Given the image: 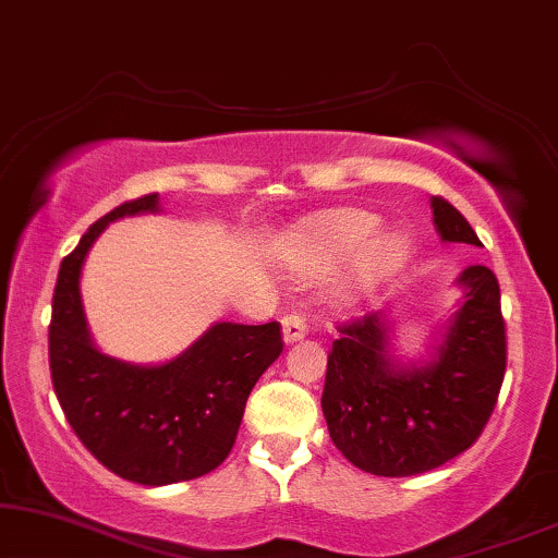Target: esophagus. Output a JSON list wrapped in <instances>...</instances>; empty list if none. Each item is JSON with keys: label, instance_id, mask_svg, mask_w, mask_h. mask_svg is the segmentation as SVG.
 <instances>
[{"label": "esophagus", "instance_id": "1", "mask_svg": "<svg viewBox=\"0 0 558 558\" xmlns=\"http://www.w3.org/2000/svg\"><path fill=\"white\" fill-rule=\"evenodd\" d=\"M281 332H284V342L302 340L304 335H307V319H304V315H296V312H292V315H287L284 319H281Z\"/></svg>", "mask_w": 558, "mask_h": 558}]
</instances>
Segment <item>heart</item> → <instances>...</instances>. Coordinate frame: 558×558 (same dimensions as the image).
<instances>
[{
	"label": "heart",
	"mask_w": 558,
	"mask_h": 558,
	"mask_svg": "<svg viewBox=\"0 0 558 558\" xmlns=\"http://www.w3.org/2000/svg\"><path fill=\"white\" fill-rule=\"evenodd\" d=\"M378 218L373 213L340 208L312 218L296 251V269L317 274L330 271L357 252L353 269L348 274L345 294L355 296L371 292L378 281L399 269L407 258V239L399 233H378Z\"/></svg>",
	"instance_id": "b5f03b06"
}]
</instances>
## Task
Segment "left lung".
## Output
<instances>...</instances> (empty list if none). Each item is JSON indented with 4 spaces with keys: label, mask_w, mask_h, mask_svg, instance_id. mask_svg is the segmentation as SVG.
Segmentation results:
<instances>
[{
    "label": "left lung",
    "mask_w": 558,
    "mask_h": 558,
    "mask_svg": "<svg viewBox=\"0 0 558 558\" xmlns=\"http://www.w3.org/2000/svg\"><path fill=\"white\" fill-rule=\"evenodd\" d=\"M441 241L483 246L468 218L432 197ZM464 300L432 361L391 355V323L380 312L340 325L327 355L323 414L335 447L355 468L380 477L422 475L475 445L506 376L500 284L487 266L457 279Z\"/></svg>",
    "instance_id": "obj_1"
}]
</instances>
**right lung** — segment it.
I'll list each match as a JSON object with an SVG mask.
<instances>
[{
    "mask_svg": "<svg viewBox=\"0 0 558 558\" xmlns=\"http://www.w3.org/2000/svg\"><path fill=\"white\" fill-rule=\"evenodd\" d=\"M157 210V193L136 197L83 233L60 264L48 335L52 388L68 424L113 475L149 487L208 475L231 454L251 388L284 350L279 323H216L162 365L124 363L94 345L83 262L113 220Z\"/></svg>",
    "mask_w": 558,
    "mask_h": 558,
    "instance_id": "add662e5",
    "label": "right lung"
}]
</instances>
